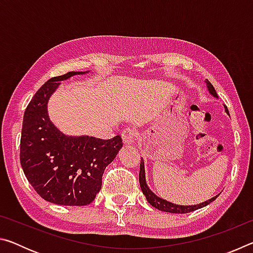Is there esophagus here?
Masks as SVG:
<instances>
[{"label": "esophagus", "instance_id": "esophagus-1", "mask_svg": "<svg viewBox=\"0 0 253 253\" xmlns=\"http://www.w3.org/2000/svg\"><path fill=\"white\" fill-rule=\"evenodd\" d=\"M136 135H137L136 129H134V128H131V127H126L122 132L123 142L125 144L134 143L136 139Z\"/></svg>", "mask_w": 253, "mask_h": 253}]
</instances>
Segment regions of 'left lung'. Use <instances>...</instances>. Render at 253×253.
<instances>
[{"label":"left lung","mask_w":253,"mask_h":253,"mask_svg":"<svg viewBox=\"0 0 253 253\" xmlns=\"http://www.w3.org/2000/svg\"><path fill=\"white\" fill-rule=\"evenodd\" d=\"M205 83H207V85H208V89H209L210 93H211L212 96L217 98V93L215 91V89H214V87L212 85V84L210 83L208 79H207V81H205ZM225 111H226V114H229V110H228V108H226V107H225ZM139 184H140V188H142L144 195L146 196L147 202L151 204V205H153V207L155 208V209H158V210H160V211H163V212L178 213V214L193 212V211H195V210L201 209V208H203V207H207L208 204L213 202V201L215 200L217 196H219V195L214 196V198H212L211 200L205 201V202L201 203V204H198V205H176V204H173V203L169 202V201L158 198L157 195L154 194L153 192L149 190V187L147 186V184H146V178H145V169H144V161H143V158H140Z\"/></svg>","instance_id":"left-lung-1"}]
</instances>
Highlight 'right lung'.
Segmentation results:
<instances>
[{
    "instance_id": "1",
    "label": "right lung",
    "mask_w": 253,
    "mask_h": 253,
    "mask_svg": "<svg viewBox=\"0 0 253 253\" xmlns=\"http://www.w3.org/2000/svg\"><path fill=\"white\" fill-rule=\"evenodd\" d=\"M70 71L49 79L36 92L24 111L20 162L25 177L42 199L60 205H87L100 191L102 174L123 146L122 137L110 139L71 137L50 122L46 104L60 80Z\"/></svg>"
}]
</instances>
